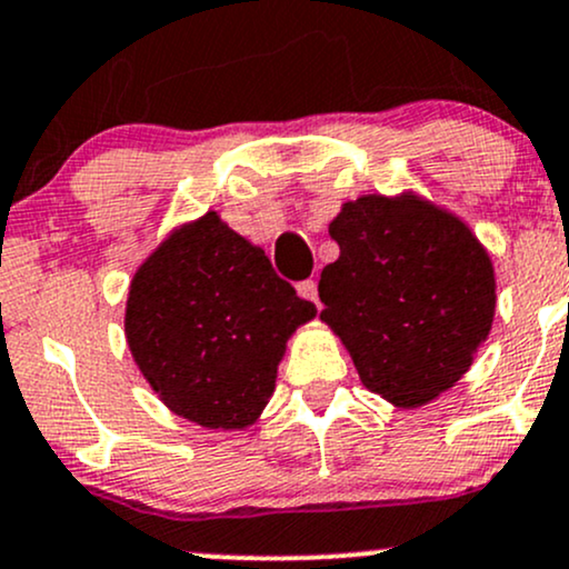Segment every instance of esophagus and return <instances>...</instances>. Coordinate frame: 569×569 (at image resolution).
Here are the masks:
<instances>
[{"label": "esophagus", "mask_w": 569, "mask_h": 569, "mask_svg": "<svg viewBox=\"0 0 569 569\" xmlns=\"http://www.w3.org/2000/svg\"><path fill=\"white\" fill-rule=\"evenodd\" d=\"M298 296L319 306V292H317V282H313V279H306V282L298 284Z\"/></svg>", "instance_id": "esophagus-1"}]
</instances>
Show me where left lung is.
I'll use <instances>...</instances> for the list:
<instances>
[{
	"label": "left lung",
	"instance_id": "8db88e82",
	"mask_svg": "<svg viewBox=\"0 0 569 569\" xmlns=\"http://www.w3.org/2000/svg\"><path fill=\"white\" fill-rule=\"evenodd\" d=\"M319 319L391 405H429L469 372L496 317V271L458 216L418 193H365L330 223Z\"/></svg>",
	"mask_w": 569,
	"mask_h": 569
}]
</instances>
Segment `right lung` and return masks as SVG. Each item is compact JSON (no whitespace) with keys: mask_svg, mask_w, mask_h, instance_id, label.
<instances>
[{"mask_svg":"<svg viewBox=\"0 0 569 569\" xmlns=\"http://www.w3.org/2000/svg\"><path fill=\"white\" fill-rule=\"evenodd\" d=\"M317 317L266 252L216 210L183 223L130 282L124 336L159 399L202 429H247L277 386L287 338Z\"/></svg>","mask_w":569,"mask_h":569,"instance_id":"1","label":"right lung"}]
</instances>
